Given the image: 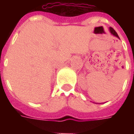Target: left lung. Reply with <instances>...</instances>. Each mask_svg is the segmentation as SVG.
Instances as JSON below:
<instances>
[{"mask_svg": "<svg viewBox=\"0 0 134 134\" xmlns=\"http://www.w3.org/2000/svg\"><path fill=\"white\" fill-rule=\"evenodd\" d=\"M110 32L112 33V34H113L114 36H117L118 38H119V36H118V35L117 34V33L115 32V31L113 29V28H110Z\"/></svg>", "mask_w": 134, "mask_h": 134, "instance_id": "left-lung-1", "label": "left lung"}]
</instances>
